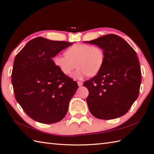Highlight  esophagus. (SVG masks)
Segmentation results:
<instances>
[{
    "instance_id": "obj_1",
    "label": "esophagus",
    "mask_w": 154,
    "mask_h": 154,
    "mask_svg": "<svg viewBox=\"0 0 154 154\" xmlns=\"http://www.w3.org/2000/svg\"><path fill=\"white\" fill-rule=\"evenodd\" d=\"M78 86H79V87L82 86V85H83L82 82H78Z\"/></svg>"
}]
</instances>
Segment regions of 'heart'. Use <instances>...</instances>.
Segmentation results:
<instances>
[{"mask_svg": "<svg viewBox=\"0 0 154 154\" xmlns=\"http://www.w3.org/2000/svg\"><path fill=\"white\" fill-rule=\"evenodd\" d=\"M65 53L66 55L54 57V64L66 76L70 75L77 66V70L72 75L76 80H82L88 75H96L104 63L103 50L98 46L78 43L68 48Z\"/></svg>", "mask_w": 154, "mask_h": 154, "instance_id": "1", "label": "heart"}]
</instances>
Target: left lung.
I'll return each mask as SVG.
<instances>
[{
    "label": "left lung",
    "mask_w": 154,
    "mask_h": 154,
    "mask_svg": "<svg viewBox=\"0 0 154 154\" xmlns=\"http://www.w3.org/2000/svg\"><path fill=\"white\" fill-rule=\"evenodd\" d=\"M84 42L101 47L105 54L100 72L84 83L89 91L86 101L90 111L104 120L120 117L138 97L142 79L136 51L115 34Z\"/></svg>",
    "instance_id": "left-lung-1"
}]
</instances>
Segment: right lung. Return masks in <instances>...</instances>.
<instances>
[{
	"label": "right lung",
	"instance_id": "1",
	"mask_svg": "<svg viewBox=\"0 0 154 154\" xmlns=\"http://www.w3.org/2000/svg\"><path fill=\"white\" fill-rule=\"evenodd\" d=\"M72 44L38 37L16 56L12 72L15 97L34 121L52 124L65 117L78 86L61 72L52 58Z\"/></svg>",
	"mask_w": 154,
	"mask_h": 154
}]
</instances>
